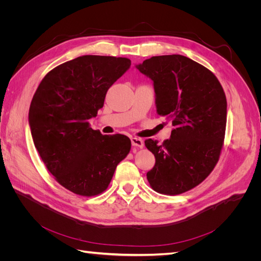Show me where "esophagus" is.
Returning <instances> with one entry per match:
<instances>
[{"label":"esophagus","instance_id":"34e87169","mask_svg":"<svg viewBox=\"0 0 261 261\" xmlns=\"http://www.w3.org/2000/svg\"><path fill=\"white\" fill-rule=\"evenodd\" d=\"M130 141H132V145H133L134 147H138V148H143V147H144V141H143V139L137 138V137H132V138H130Z\"/></svg>","mask_w":261,"mask_h":261}]
</instances>
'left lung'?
<instances>
[{
    "instance_id": "1",
    "label": "left lung",
    "mask_w": 261,
    "mask_h": 261,
    "mask_svg": "<svg viewBox=\"0 0 261 261\" xmlns=\"http://www.w3.org/2000/svg\"><path fill=\"white\" fill-rule=\"evenodd\" d=\"M153 83L156 113L172 121L170 139L145 146L155 158L147 179L155 192L178 195L199 185L219 160L226 126V98L208 68L179 54L136 65Z\"/></svg>"
}]
</instances>
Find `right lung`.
<instances>
[{"label": "right lung", "mask_w": 261, "mask_h": 261, "mask_svg": "<svg viewBox=\"0 0 261 261\" xmlns=\"http://www.w3.org/2000/svg\"><path fill=\"white\" fill-rule=\"evenodd\" d=\"M129 67L126 58L83 55L46 74L31 100L28 120L38 152L55 179L77 195L105 192L129 152L128 137L102 135L88 122Z\"/></svg>", "instance_id": "1"}]
</instances>
